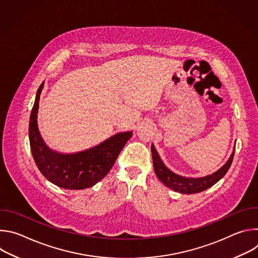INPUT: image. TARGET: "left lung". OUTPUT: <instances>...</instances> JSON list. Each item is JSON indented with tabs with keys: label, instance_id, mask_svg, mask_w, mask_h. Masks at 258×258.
<instances>
[{
	"label": "left lung",
	"instance_id": "left-lung-1",
	"mask_svg": "<svg viewBox=\"0 0 258 258\" xmlns=\"http://www.w3.org/2000/svg\"><path fill=\"white\" fill-rule=\"evenodd\" d=\"M151 152H152V158H153V166H154V170L157 177L167 188H170L171 190L175 192H179L181 194H195L212 187L215 182H217L227 173V171L229 170L233 162V158L235 154L233 152L230 159L227 161V163L214 173L203 176V177L192 178V177L180 176L170 171L161 161L154 145L151 146Z\"/></svg>",
	"mask_w": 258,
	"mask_h": 258
}]
</instances>
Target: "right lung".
Returning <instances> with one entry per match:
<instances>
[{
    "instance_id": "obj_1",
    "label": "right lung",
    "mask_w": 258,
    "mask_h": 258,
    "mask_svg": "<svg viewBox=\"0 0 258 258\" xmlns=\"http://www.w3.org/2000/svg\"><path fill=\"white\" fill-rule=\"evenodd\" d=\"M43 87L44 82L36 92L29 118L28 136L34 162L42 174L60 188L68 190L90 188L112 168L133 133L116 134L92 149L75 154H61L49 149L40 135L36 120Z\"/></svg>"
}]
</instances>
